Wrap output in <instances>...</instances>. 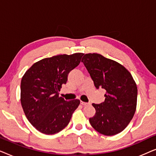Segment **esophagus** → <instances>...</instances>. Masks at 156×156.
Listing matches in <instances>:
<instances>
[{"label":"esophagus","instance_id":"esophagus-1","mask_svg":"<svg viewBox=\"0 0 156 156\" xmlns=\"http://www.w3.org/2000/svg\"><path fill=\"white\" fill-rule=\"evenodd\" d=\"M81 104H82V105H83V106H88V105H89V103H87V102H84V101H81Z\"/></svg>","mask_w":156,"mask_h":156}]
</instances>
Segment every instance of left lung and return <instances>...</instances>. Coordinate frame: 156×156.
I'll list each match as a JSON object with an SVG mask.
<instances>
[{
    "label": "left lung",
    "instance_id": "8db88e82",
    "mask_svg": "<svg viewBox=\"0 0 156 156\" xmlns=\"http://www.w3.org/2000/svg\"><path fill=\"white\" fill-rule=\"evenodd\" d=\"M97 89H105L104 102L92 106L95 115L91 126L105 136L125 129L135 114L138 89L131 74L120 64L97 53L84 55L82 59Z\"/></svg>",
    "mask_w": 156,
    "mask_h": 156
}]
</instances>
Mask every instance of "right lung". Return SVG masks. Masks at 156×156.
Instances as JSON below:
<instances>
[{
	"mask_svg": "<svg viewBox=\"0 0 156 156\" xmlns=\"http://www.w3.org/2000/svg\"><path fill=\"white\" fill-rule=\"evenodd\" d=\"M83 53L60 55L34 64L23 76L20 101L27 120L42 133L55 134L69 123L80 104L78 99L65 101L59 97L68 74L80 65Z\"/></svg>",
	"mask_w": 156,
	"mask_h": 156,
	"instance_id": "obj_1",
	"label": "right lung"
}]
</instances>
